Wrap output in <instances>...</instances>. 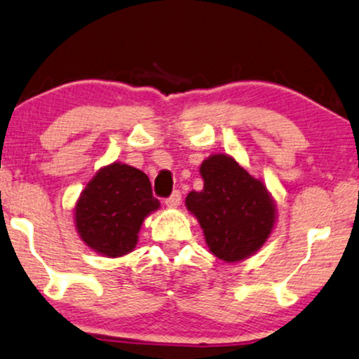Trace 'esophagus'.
I'll return each instance as SVG.
<instances>
[{
	"mask_svg": "<svg viewBox=\"0 0 359 359\" xmlns=\"http://www.w3.org/2000/svg\"><path fill=\"white\" fill-rule=\"evenodd\" d=\"M165 203L168 208H178L181 203V191H178V189L173 191V194H171L170 198H166Z\"/></svg>",
	"mask_w": 359,
	"mask_h": 359,
	"instance_id": "obj_1",
	"label": "esophagus"
}]
</instances>
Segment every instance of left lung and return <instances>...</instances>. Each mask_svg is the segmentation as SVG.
<instances>
[{
    "instance_id": "left-lung-1",
    "label": "left lung",
    "mask_w": 359,
    "mask_h": 359,
    "mask_svg": "<svg viewBox=\"0 0 359 359\" xmlns=\"http://www.w3.org/2000/svg\"><path fill=\"white\" fill-rule=\"evenodd\" d=\"M199 171L204 186L186 196V208L198 217L209 250L226 262L252 255L276 222L267 188L227 155L209 156Z\"/></svg>"
}]
</instances>
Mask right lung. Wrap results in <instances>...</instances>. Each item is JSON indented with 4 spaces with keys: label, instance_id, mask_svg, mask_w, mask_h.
Here are the masks:
<instances>
[{
    "label": "right lung",
    "instance_id": "1",
    "mask_svg": "<svg viewBox=\"0 0 359 359\" xmlns=\"http://www.w3.org/2000/svg\"><path fill=\"white\" fill-rule=\"evenodd\" d=\"M158 208L160 201L143 171L111 163L82 191L76 204V227L95 252L122 257L135 249L143 219Z\"/></svg>",
    "mask_w": 359,
    "mask_h": 359
}]
</instances>
